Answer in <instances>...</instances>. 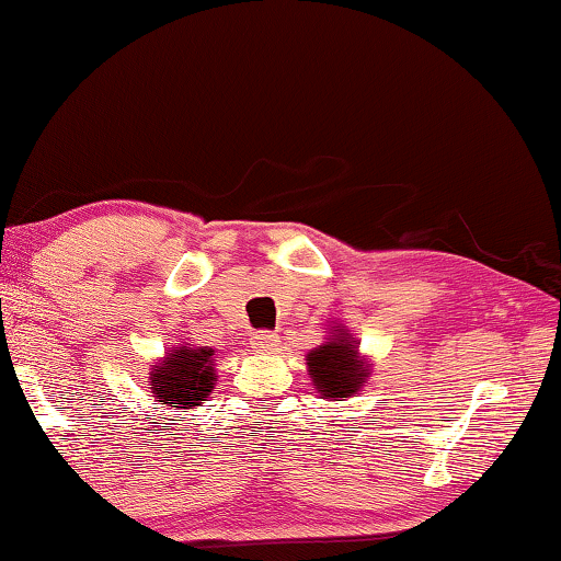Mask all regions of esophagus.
<instances>
[{"label": "esophagus", "mask_w": 561, "mask_h": 561, "mask_svg": "<svg viewBox=\"0 0 561 561\" xmlns=\"http://www.w3.org/2000/svg\"><path fill=\"white\" fill-rule=\"evenodd\" d=\"M250 341H253V348L255 352H273L275 346H278V336L273 334V331H253V336H250Z\"/></svg>", "instance_id": "esophagus-1"}]
</instances>
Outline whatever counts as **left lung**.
<instances>
[{"mask_svg":"<svg viewBox=\"0 0 561 561\" xmlns=\"http://www.w3.org/2000/svg\"><path fill=\"white\" fill-rule=\"evenodd\" d=\"M331 336L327 344L316 346L308 352L306 364L311 371L313 387L319 389L323 400H336L339 397H352L364 387L369 377V364L359 356V346L344 327H331Z\"/></svg>","mask_w":561,"mask_h":561,"instance_id":"obj_1","label":"left lung"}]
</instances>
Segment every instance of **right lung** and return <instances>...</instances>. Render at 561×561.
<instances>
[{
	"label": "right lung",
	"instance_id": "right-lung-1",
	"mask_svg": "<svg viewBox=\"0 0 561 561\" xmlns=\"http://www.w3.org/2000/svg\"><path fill=\"white\" fill-rule=\"evenodd\" d=\"M153 400L167 408L192 410L215 389V348L182 344L167 352L151 369Z\"/></svg>",
	"mask_w": 561,
	"mask_h": 561
}]
</instances>
